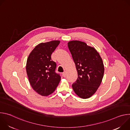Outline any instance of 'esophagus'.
Returning a JSON list of instances; mask_svg holds the SVG:
<instances>
[{
	"label": "esophagus",
	"instance_id": "34e87169",
	"mask_svg": "<svg viewBox=\"0 0 130 130\" xmlns=\"http://www.w3.org/2000/svg\"><path fill=\"white\" fill-rule=\"evenodd\" d=\"M62 76H63V77H66V71H64L62 73Z\"/></svg>",
	"mask_w": 130,
	"mask_h": 130
}]
</instances>
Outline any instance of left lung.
Segmentation results:
<instances>
[{"instance_id":"left-lung-1","label":"left lung","mask_w":130,"mask_h":130,"mask_svg":"<svg viewBox=\"0 0 130 130\" xmlns=\"http://www.w3.org/2000/svg\"><path fill=\"white\" fill-rule=\"evenodd\" d=\"M68 47L78 75L77 80L72 84V88L80 97L88 98L95 93L103 77L102 60L95 48L84 42L70 41Z\"/></svg>"}]
</instances>
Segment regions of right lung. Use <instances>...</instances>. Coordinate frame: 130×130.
<instances>
[{
  "mask_svg": "<svg viewBox=\"0 0 130 130\" xmlns=\"http://www.w3.org/2000/svg\"><path fill=\"white\" fill-rule=\"evenodd\" d=\"M60 43L52 41L40 43L27 59L26 71L30 83L36 92L43 96L52 94L61 80L60 74L55 72L57 64L51 57Z\"/></svg>",
  "mask_w": 130,
  "mask_h": 130,
  "instance_id": "right-lung-1",
  "label": "right lung"
}]
</instances>
